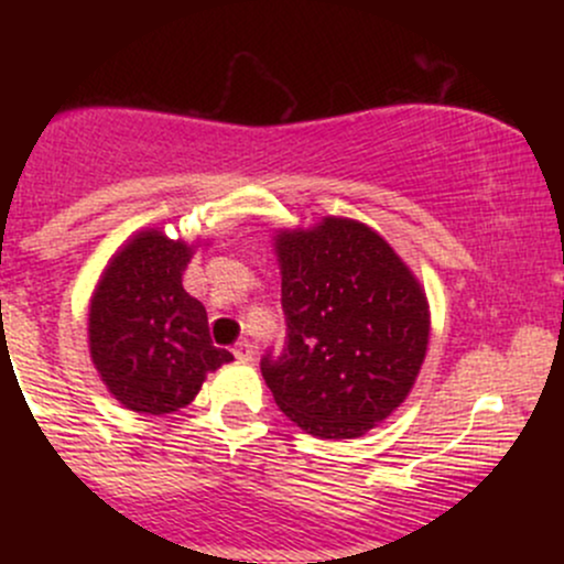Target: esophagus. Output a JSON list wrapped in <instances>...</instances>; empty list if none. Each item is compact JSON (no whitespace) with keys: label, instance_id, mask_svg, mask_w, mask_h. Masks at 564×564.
I'll list each match as a JSON object with an SVG mask.
<instances>
[{"label":"esophagus","instance_id":"34e87169","mask_svg":"<svg viewBox=\"0 0 564 564\" xmlns=\"http://www.w3.org/2000/svg\"><path fill=\"white\" fill-rule=\"evenodd\" d=\"M232 355L246 364V360H251V355H254V345H251L249 339H238L236 347H232Z\"/></svg>","mask_w":564,"mask_h":564}]
</instances>
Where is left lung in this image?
Instances as JSON below:
<instances>
[{
    "label": "left lung",
    "instance_id": "8db88e82",
    "mask_svg": "<svg viewBox=\"0 0 564 564\" xmlns=\"http://www.w3.org/2000/svg\"><path fill=\"white\" fill-rule=\"evenodd\" d=\"M286 349L262 360L278 408L307 435L355 440L398 411L430 345V302L377 230L349 217L273 236Z\"/></svg>",
    "mask_w": 564,
    "mask_h": 564
}]
</instances>
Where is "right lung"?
<instances>
[{
  "label": "right lung",
  "mask_w": 564,
  "mask_h": 564,
  "mask_svg": "<svg viewBox=\"0 0 564 564\" xmlns=\"http://www.w3.org/2000/svg\"><path fill=\"white\" fill-rule=\"evenodd\" d=\"M198 246L159 228L138 230L116 249L89 296V358L129 411H180L193 403L206 373L232 360L212 345L204 304L183 289Z\"/></svg>",
  "instance_id": "obj_1"
}]
</instances>
